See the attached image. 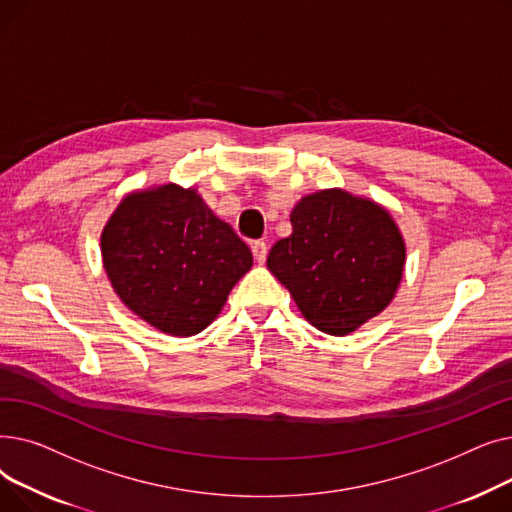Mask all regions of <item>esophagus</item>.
<instances>
[{
    "label": "esophagus",
    "instance_id": "esophagus-1",
    "mask_svg": "<svg viewBox=\"0 0 512 512\" xmlns=\"http://www.w3.org/2000/svg\"><path fill=\"white\" fill-rule=\"evenodd\" d=\"M251 251H253V257L257 259V263H265V259H267V245H265L263 240L255 242V245L251 247Z\"/></svg>",
    "mask_w": 512,
    "mask_h": 512
}]
</instances>
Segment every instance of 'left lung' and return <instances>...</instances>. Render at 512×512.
I'll list each match as a JSON object with an SVG mask.
<instances>
[{"label":"left lung","instance_id":"left-lung-1","mask_svg":"<svg viewBox=\"0 0 512 512\" xmlns=\"http://www.w3.org/2000/svg\"><path fill=\"white\" fill-rule=\"evenodd\" d=\"M290 224L292 234L267 255V270L311 326L346 336L390 305L407 249L382 205L328 188L303 197Z\"/></svg>","mask_w":512,"mask_h":512}]
</instances>
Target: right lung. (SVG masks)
Listing matches in <instances>:
<instances>
[{
  "label": "right lung",
  "mask_w": 512,
  "mask_h": 512,
  "mask_svg": "<svg viewBox=\"0 0 512 512\" xmlns=\"http://www.w3.org/2000/svg\"><path fill=\"white\" fill-rule=\"evenodd\" d=\"M120 301L170 336H195L222 311L253 255L195 188L161 184L126 195L101 232Z\"/></svg>",
  "instance_id": "obj_1"
}]
</instances>
